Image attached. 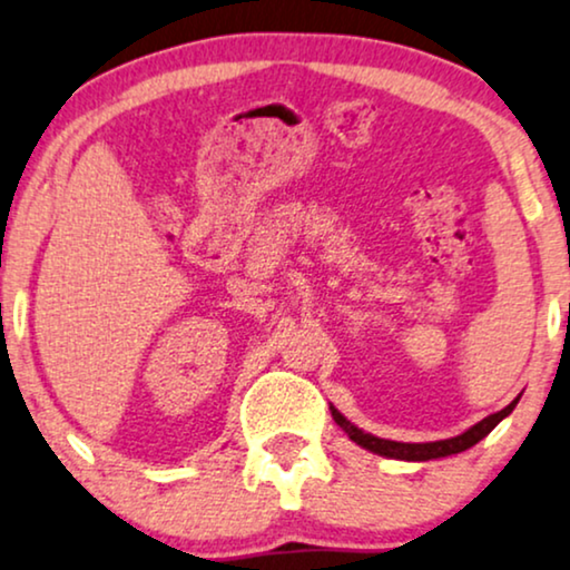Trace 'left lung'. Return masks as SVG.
I'll use <instances>...</instances> for the list:
<instances>
[{"mask_svg":"<svg viewBox=\"0 0 570 570\" xmlns=\"http://www.w3.org/2000/svg\"><path fill=\"white\" fill-rule=\"evenodd\" d=\"M518 405V400L510 402L508 407H502L500 413H492L487 415L484 421H479L476 426H471L468 431H463L460 436H452V439H439V442H423V444H410V442H392V439H379L373 434H365L363 429L352 426V423L338 413L336 407H331V415H334V421L347 431V436L352 442L365 446V450L376 452V455H384V458H394V460H410V463H421V460H436V458H446V455H458V452H465L468 446H473L476 442H481L489 431H492L497 423L502 421V417H508L513 413V407Z\"/></svg>","mask_w":570,"mask_h":570,"instance_id":"left-lung-1","label":"left lung"}]
</instances>
